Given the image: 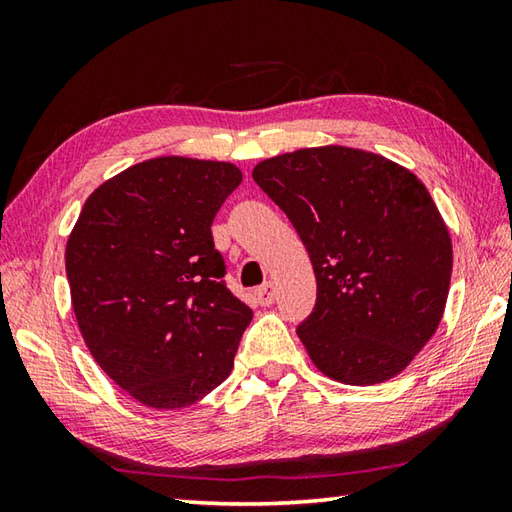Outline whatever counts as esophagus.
<instances>
[{"label":"esophagus","mask_w":512,"mask_h":512,"mask_svg":"<svg viewBox=\"0 0 512 512\" xmlns=\"http://www.w3.org/2000/svg\"><path fill=\"white\" fill-rule=\"evenodd\" d=\"M255 297H257L259 303H262V306H273V303H275V286L264 284L262 288L255 290Z\"/></svg>","instance_id":"34e87169"}]
</instances>
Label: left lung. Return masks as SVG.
<instances>
[{
    "instance_id": "obj_1",
    "label": "left lung",
    "mask_w": 512,
    "mask_h": 512,
    "mask_svg": "<svg viewBox=\"0 0 512 512\" xmlns=\"http://www.w3.org/2000/svg\"><path fill=\"white\" fill-rule=\"evenodd\" d=\"M253 180L295 226L317 277L297 334L345 385L398 376L436 334L453 246L427 187L372 151L325 145L266 158Z\"/></svg>"
}]
</instances>
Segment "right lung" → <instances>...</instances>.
<instances>
[{
  "instance_id": "obj_1",
  "label": "right lung",
  "mask_w": 512,
  "mask_h": 512,
  "mask_svg": "<svg viewBox=\"0 0 512 512\" xmlns=\"http://www.w3.org/2000/svg\"><path fill=\"white\" fill-rule=\"evenodd\" d=\"M239 182L233 162H138L94 189L68 237L83 341L140 405L189 407L231 374L253 310L222 281L211 224Z\"/></svg>"
}]
</instances>
